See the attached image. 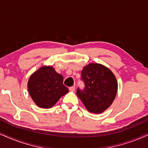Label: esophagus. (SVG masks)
Masks as SVG:
<instances>
[{
	"instance_id": "34e87169",
	"label": "esophagus",
	"mask_w": 148,
	"mask_h": 148,
	"mask_svg": "<svg viewBox=\"0 0 148 148\" xmlns=\"http://www.w3.org/2000/svg\"><path fill=\"white\" fill-rule=\"evenodd\" d=\"M69 90L70 91H75V87L74 86H72V87H69Z\"/></svg>"
}]
</instances>
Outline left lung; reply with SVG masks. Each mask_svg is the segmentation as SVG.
<instances>
[{
  "label": "left lung",
  "instance_id": "8db88e82",
  "mask_svg": "<svg viewBox=\"0 0 148 148\" xmlns=\"http://www.w3.org/2000/svg\"><path fill=\"white\" fill-rule=\"evenodd\" d=\"M85 88H78L76 94L91 113H101L115 100L117 82L110 69L99 63H89L81 72Z\"/></svg>",
  "mask_w": 148,
  "mask_h": 148
}]
</instances>
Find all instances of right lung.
<instances>
[{
  "mask_svg": "<svg viewBox=\"0 0 148 148\" xmlns=\"http://www.w3.org/2000/svg\"><path fill=\"white\" fill-rule=\"evenodd\" d=\"M62 75L52 66H43L30 76L28 90L31 98L39 107L50 108L61 96L68 93L63 84Z\"/></svg>",
  "mask_w": 148,
  "mask_h": 148,
  "instance_id": "add662e5",
  "label": "right lung"
}]
</instances>
